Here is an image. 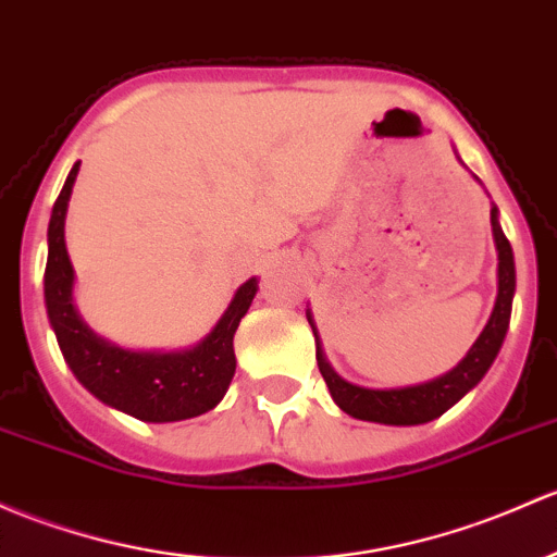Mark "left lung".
I'll use <instances>...</instances> for the list:
<instances>
[{
    "mask_svg": "<svg viewBox=\"0 0 557 557\" xmlns=\"http://www.w3.org/2000/svg\"><path fill=\"white\" fill-rule=\"evenodd\" d=\"M491 230H494L496 253H499V294H496L494 312H491L488 325L472 344L465 360L448 371L446 376H437L426 384L417 386H403V389H366L344 382L338 373L325 362L323 347H320L318 327L312 323V314L307 312L309 325H312L314 338H318V368L323 373L327 389H331L333 400L342 411L349 417L362 421H379V424H395V426H411V424H426V421L443 417L454 403H459L467 392L475 386L491 362L499 355L502 342L510 327V312H512V296H515V259L510 239L505 237L499 226V210L491 208Z\"/></svg>",
    "mask_w": 557,
    "mask_h": 557,
    "instance_id": "obj_1",
    "label": "left lung"
}]
</instances>
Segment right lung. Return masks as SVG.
Segmentation results:
<instances>
[{
	"mask_svg": "<svg viewBox=\"0 0 557 557\" xmlns=\"http://www.w3.org/2000/svg\"><path fill=\"white\" fill-rule=\"evenodd\" d=\"M79 162L69 173L52 205L47 230L45 304L69 368L98 400L140 421H181L200 417L221 403L234 376V331L248 312L259 280L250 277L234 294L213 331L197 347L184 352H131L114 347L90 331L74 309V269L63 239L69 197Z\"/></svg>",
	"mask_w": 557,
	"mask_h": 557,
	"instance_id": "add662e5",
	"label": "right lung"
}]
</instances>
